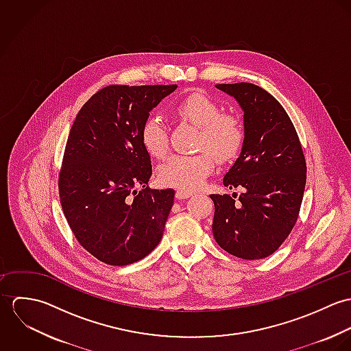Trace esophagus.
<instances>
[{"instance_id":"34e87169","label":"esophagus","mask_w":351,"mask_h":351,"mask_svg":"<svg viewBox=\"0 0 351 351\" xmlns=\"http://www.w3.org/2000/svg\"><path fill=\"white\" fill-rule=\"evenodd\" d=\"M192 195H193V193H192V192H188V191H177L176 197H177L178 200H185V199H189Z\"/></svg>"}]
</instances>
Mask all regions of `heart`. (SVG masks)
Returning <instances> with one entry per match:
<instances>
[{
	"instance_id": "obj_1",
	"label": "heart",
	"mask_w": 351,
	"mask_h": 351,
	"mask_svg": "<svg viewBox=\"0 0 351 351\" xmlns=\"http://www.w3.org/2000/svg\"><path fill=\"white\" fill-rule=\"evenodd\" d=\"M173 110L180 119L199 127L197 149L210 150L219 160H230L241 150L245 141L241 117L221 112L220 105L209 96L201 92L189 93L174 105ZM141 142L154 158H163L167 154L169 134L162 117L150 116L145 120ZM210 153L201 151L195 155L169 156L158 169V181L165 186L188 192L200 188L215 169V158Z\"/></svg>"
}]
</instances>
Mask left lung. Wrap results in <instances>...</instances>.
I'll return each mask as SVG.
<instances>
[{
    "label": "left lung",
    "instance_id": "obj_1",
    "mask_svg": "<svg viewBox=\"0 0 351 351\" xmlns=\"http://www.w3.org/2000/svg\"><path fill=\"white\" fill-rule=\"evenodd\" d=\"M216 88L243 110V146L223 184L245 192L239 200L237 193L210 195L212 232L223 250L262 259L282 245L298 221L306 181L304 152L288 113L265 89L249 82Z\"/></svg>",
    "mask_w": 351,
    "mask_h": 351
}]
</instances>
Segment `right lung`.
Wrapping results in <instances>:
<instances>
[{"instance_id":"add662e5","label":"right lung","mask_w":351,"mask_h":351,"mask_svg":"<svg viewBox=\"0 0 351 351\" xmlns=\"http://www.w3.org/2000/svg\"><path fill=\"white\" fill-rule=\"evenodd\" d=\"M176 89L177 85H110L86 101L73 123L59 197L80 245L104 263L138 262L162 239L174 191L149 188L152 167L141 128Z\"/></svg>"}]
</instances>
